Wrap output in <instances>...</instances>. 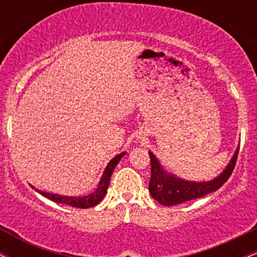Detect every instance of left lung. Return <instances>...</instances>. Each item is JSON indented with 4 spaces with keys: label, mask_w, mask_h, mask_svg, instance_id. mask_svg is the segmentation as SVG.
<instances>
[{
    "label": "left lung",
    "mask_w": 257,
    "mask_h": 257,
    "mask_svg": "<svg viewBox=\"0 0 257 257\" xmlns=\"http://www.w3.org/2000/svg\"><path fill=\"white\" fill-rule=\"evenodd\" d=\"M238 152H239V147L235 150L226 169L214 180L204 182L187 181V180L176 178L174 174L167 173L159 164L156 156L152 152H149L150 158H151V179L149 182V191L152 198L157 200L159 204L170 206L181 204V203L200 198L206 194L215 192L232 175L235 162H237Z\"/></svg>",
    "instance_id": "left-lung-1"
}]
</instances>
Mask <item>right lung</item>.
<instances>
[{
    "mask_svg": "<svg viewBox=\"0 0 257 257\" xmlns=\"http://www.w3.org/2000/svg\"><path fill=\"white\" fill-rule=\"evenodd\" d=\"M125 155V152L119 153L116 157H113L108 162L107 167L105 168V172L102 174L101 179H100L98 187L94 191L93 193L88 194V196L83 197H67V196H60V194H54V193H47L43 192V191L36 190L40 192L42 196L46 197V198L53 200L55 203H61V204H66L70 206H73V208H79V209H87L91 208V206H95L101 202V199L104 198L106 192H107L108 185H110V179L112 173H113L114 168H116L118 162L122 159L123 156ZM32 188H35L34 186H31Z\"/></svg>",
    "mask_w": 257,
    "mask_h": 257,
    "instance_id": "obj_1",
    "label": "right lung"
}]
</instances>
